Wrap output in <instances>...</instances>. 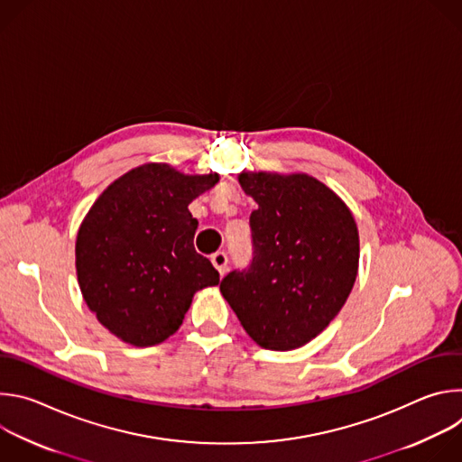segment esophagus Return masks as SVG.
Here are the masks:
<instances>
[{
  "label": "esophagus",
  "instance_id": "obj_1",
  "mask_svg": "<svg viewBox=\"0 0 462 462\" xmlns=\"http://www.w3.org/2000/svg\"><path fill=\"white\" fill-rule=\"evenodd\" d=\"M210 259H212V265L217 269V273L221 276H225L226 271H228V257H226V254L225 252H216V254H212Z\"/></svg>",
  "mask_w": 462,
  "mask_h": 462
}]
</instances>
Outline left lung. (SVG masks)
<instances>
[{"mask_svg":"<svg viewBox=\"0 0 462 462\" xmlns=\"http://www.w3.org/2000/svg\"><path fill=\"white\" fill-rule=\"evenodd\" d=\"M257 203L254 257L219 289L263 349L292 351L331 323L347 301L360 259L358 226L340 197L309 173L241 171Z\"/></svg>","mask_w":462,"mask_h":462,"instance_id":"8db88e82","label":"left lung"}]
</instances>
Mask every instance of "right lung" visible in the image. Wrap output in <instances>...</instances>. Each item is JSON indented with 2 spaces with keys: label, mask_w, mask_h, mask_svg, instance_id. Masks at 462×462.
<instances>
[{
  "label": "right lung",
  "mask_w": 462,
  "mask_h": 462,
  "mask_svg": "<svg viewBox=\"0 0 462 462\" xmlns=\"http://www.w3.org/2000/svg\"><path fill=\"white\" fill-rule=\"evenodd\" d=\"M219 173L186 175L148 162L113 180L86 214L75 245L79 285L89 310L118 340L152 347L180 327L197 291L219 283L197 254L188 205Z\"/></svg>",
  "instance_id": "right-lung-1"
}]
</instances>
